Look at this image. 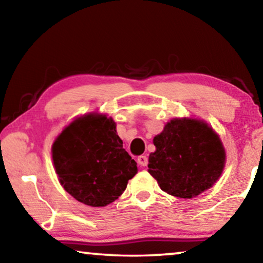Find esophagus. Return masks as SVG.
<instances>
[{"instance_id": "1", "label": "esophagus", "mask_w": 263, "mask_h": 263, "mask_svg": "<svg viewBox=\"0 0 263 263\" xmlns=\"http://www.w3.org/2000/svg\"><path fill=\"white\" fill-rule=\"evenodd\" d=\"M147 162H148V159H147L146 156H139L138 157V164L140 166H146Z\"/></svg>"}]
</instances>
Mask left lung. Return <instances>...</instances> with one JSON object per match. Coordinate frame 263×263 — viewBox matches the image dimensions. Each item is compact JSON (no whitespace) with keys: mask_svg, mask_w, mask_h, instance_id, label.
I'll return each mask as SVG.
<instances>
[{"mask_svg":"<svg viewBox=\"0 0 263 263\" xmlns=\"http://www.w3.org/2000/svg\"><path fill=\"white\" fill-rule=\"evenodd\" d=\"M148 172L173 197L191 199L221 176L226 153L219 136L202 120L172 119L154 137Z\"/></svg>","mask_w":263,"mask_h":263,"instance_id":"8db88e82","label":"left lung"}]
</instances>
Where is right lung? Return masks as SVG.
<instances>
[{"label": "right lung", "mask_w": 263, "mask_h": 263, "mask_svg": "<svg viewBox=\"0 0 263 263\" xmlns=\"http://www.w3.org/2000/svg\"><path fill=\"white\" fill-rule=\"evenodd\" d=\"M52 160L64 190L92 207L114 202L137 173L116 123L104 115L83 116L65 127L52 145Z\"/></svg>", "instance_id": "add662e5"}]
</instances>
